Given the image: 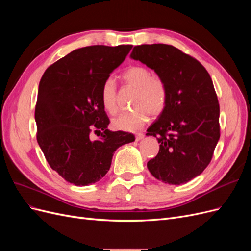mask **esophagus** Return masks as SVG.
Here are the masks:
<instances>
[{"instance_id":"obj_1","label":"esophagus","mask_w":251,"mask_h":251,"mask_svg":"<svg viewBox=\"0 0 251 251\" xmlns=\"http://www.w3.org/2000/svg\"><path fill=\"white\" fill-rule=\"evenodd\" d=\"M143 137H144V135H143L142 133L137 134V135H136V141H140V140H142V139H143Z\"/></svg>"}]
</instances>
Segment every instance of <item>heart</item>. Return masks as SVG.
Masks as SVG:
<instances>
[{
  "instance_id": "obj_1",
  "label": "heart",
  "mask_w": 251,
  "mask_h": 251,
  "mask_svg": "<svg viewBox=\"0 0 251 251\" xmlns=\"http://www.w3.org/2000/svg\"><path fill=\"white\" fill-rule=\"evenodd\" d=\"M123 79L135 88L132 100V110L121 112L112 119L116 130L136 132L146 125L149 115L158 116L163 112L168 102V88L164 80L151 75L148 68L132 66L124 72ZM100 98L103 108L113 114L117 110V89L112 77L105 79L101 86Z\"/></svg>"
}]
</instances>
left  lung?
Returning a JSON list of instances; mask_svg holds the SVG:
<instances>
[{
    "instance_id": "8db88e82",
    "label": "left lung",
    "mask_w": 251,
    "mask_h": 251,
    "mask_svg": "<svg viewBox=\"0 0 251 251\" xmlns=\"http://www.w3.org/2000/svg\"><path fill=\"white\" fill-rule=\"evenodd\" d=\"M130 57L154 70L168 88L165 108L147 130L160 143L148 169L164 183L184 184L206 169L220 138L214 83L198 60L171 45H140Z\"/></svg>"
}]
</instances>
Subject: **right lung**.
Masks as SVG:
<instances>
[{
  "instance_id": "add662e5",
  "label": "right lung",
  "mask_w": 251,
  "mask_h": 251,
  "mask_svg": "<svg viewBox=\"0 0 251 251\" xmlns=\"http://www.w3.org/2000/svg\"><path fill=\"white\" fill-rule=\"evenodd\" d=\"M132 45L89 46L74 50L45 71L35 107L36 139L47 162L76 186L100 181L115 151L135 136L108 130L101 103L103 81L124 62ZM101 137L92 138V132Z\"/></svg>"
}]
</instances>
